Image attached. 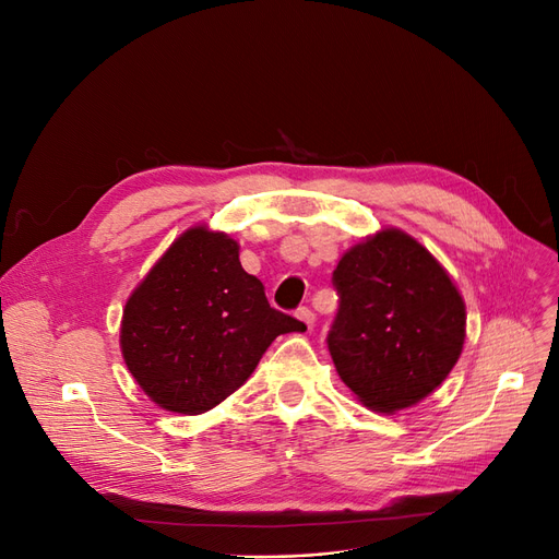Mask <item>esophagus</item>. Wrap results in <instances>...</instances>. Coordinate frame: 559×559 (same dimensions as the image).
<instances>
[{"instance_id": "esophagus-1", "label": "esophagus", "mask_w": 559, "mask_h": 559, "mask_svg": "<svg viewBox=\"0 0 559 559\" xmlns=\"http://www.w3.org/2000/svg\"><path fill=\"white\" fill-rule=\"evenodd\" d=\"M297 319L304 321V324L308 326V331H312L314 329V321H317V314L310 308H299L297 310Z\"/></svg>"}]
</instances>
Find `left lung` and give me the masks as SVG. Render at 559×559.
Returning a JSON list of instances; mask_svg holds the SVG:
<instances>
[{"label":"left lung","mask_w":559,"mask_h":559,"mask_svg":"<svg viewBox=\"0 0 559 559\" xmlns=\"http://www.w3.org/2000/svg\"><path fill=\"white\" fill-rule=\"evenodd\" d=\"M333 283L329 350L342 383L376 413L413 407L444 383L466 337V308L439 260L401 228L350 247Z\"/></svg>","instance_id":"left-lung-1"}]
</instances>
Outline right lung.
I'll return each mask as SVG.
<instances>
[{
	"label": "right lung",
	"instance_id": "1",
	"mask_svg": "<svg viewBox=\"0 0 559 559\" xmlns=\"http://www.w3.org/2000/svg\"><path fill=\"white\" fill-rule=\"evenodd\" d=\"M299 319L274 310L228 233L192 226L127 299L120 348L158 407L201 415L240 390L264 350Z\"/></svg>",
	"mask_w": 559,
	"mask_h": 559
}]
</instances>
